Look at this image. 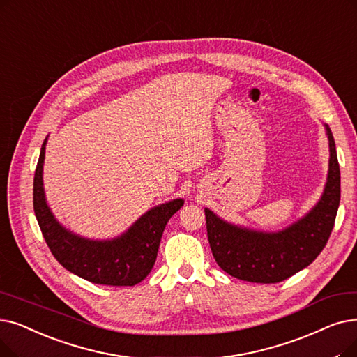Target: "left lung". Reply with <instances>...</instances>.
<instances>
[{
  "label": "left lung",
  "instance_id": "8db88e82",
  "mask_svg": "<svg viewBox=\"0 0 357 357\" xmlns=\"http://www.w3.org/2000/svg\"><path fill=\"white\" fill-rule=\"evenodd\" d=\"M328 176L314 208L278 231H259L231 225L206 208L207 236L219 267L239 280L278 283L307 267L327 245L340 206V166L327 123Z\"/></svg>",
  "mask_w": 357,
  "mask_h": 357
}]
</instances>
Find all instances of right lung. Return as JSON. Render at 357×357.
<instances>
[{"label":"right lung","mask_w":357,"mask_h":357,"mask_svg":"<svg viewBox=\"0 0 357 357\" xmlns=\"http://www.w3.org/2000/svg\"><path fill=\"white\" fill-rule=\"evenodd\" d=\"M46 140L48 137L35 170L33 208L52 255L64 268L95 284L134 286L144 280L156 262L166 223L183 206V199L153 207L114 239L93 241L75 235L55 219L46 203L42 178Z\"/></svg>","instance_id":"add662e5"}]
</instances>
